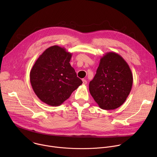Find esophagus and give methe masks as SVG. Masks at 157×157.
<instances>
[{
    "label": "esophagus",
    "instance_id": "esophagus-1",
    "mask_svg": "<svg viewBox=\"0 0 157 157\" xmlns=\"http://www.w3.org/2000/svg\"><path fill=\"white\" fill-rule=\"evenodd\" d=\"M82 81V84H83L84 85H85V84H87V81H86V79H83Z\"/></svg>",
    "mask_w": 157,
    "mask_h": 157
}]
</instances>
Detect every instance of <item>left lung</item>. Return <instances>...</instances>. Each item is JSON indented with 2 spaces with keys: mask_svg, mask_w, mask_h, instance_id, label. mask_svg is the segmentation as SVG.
Here are the masks:
<instances>
[{
  "mask_svg": "<svg viewBox=\"0 0 157 157\" xmlns=\"http://www.w3.org/2000/svg\"><path fill=\"white\" fill-rule=\"evenodd\" d=\"M132 84L133 75L127 63L119 54L108 52L101 57L89 89L101 109L113 110L125 101Z\"/></svg>",
  "mask_w": 157,
  "mask_h": 157,
  "instance_id": "left-lung-1",
  "label": "left lung"
}]
</instances>
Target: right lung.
<instances>
[{
	"mask_svg": "<svg viewBox=\"0 0 157 157\" xmlns=\"http://www.w3.org/2000/svg\"><path fill=\"white\" fill-rule=\"evenodd\" d=\"M72 53L58 45L49 47L38 57L30 73L33 90L43 102L58 106L82 84L70 61Z\"/></svg>",
	"mask_w": 157,
	"mask_h": 157,
	"instance_id": "right-lung-1",
	"label": "right lung"
}]
</instances>
